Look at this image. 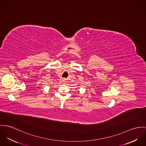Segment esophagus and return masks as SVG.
<instances>
[{"instance_id": "34e87169", "label": "esophagus", "mask_w": 146, "mask_h": 146, "mask_svg": "<svg viewBox=\"0 0 146 146\" xmlns=\"http://www.w3.org/2000/svg\"><path fill=\"white\" fill-rule=\"evenodd\" d=\"M62 81L63 83H65V82H66V80H65V78H63V79H62Z\"/></svg>"}]
</instances>
